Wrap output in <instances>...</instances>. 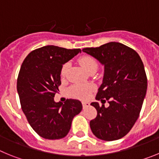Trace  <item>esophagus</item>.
I'll list each match as a JSON object with an SVG mask.
<instances>
[{
    "label": "esophagus",
    "mask_w": 159,
    "mask_h": 159,
    "mask_svg": "<svg viewBox=\"0 0 159 159\" xmlns=\"http://www.w3.org/2000/svg\"><path fill=\"white\" fill-rule=\"evenodd\" d=\"M82 105H83V108L85 109V108H87L88 107L90 106V103L88 102H82Z\"/></svg>",
    "instance_id": "34e87169"
}]
</instances>
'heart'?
Returning a JSON list of instances; mask_svg holds the SVG:
<instances>
[{
    "label": "heart",
    "instance_id": "b5f03b06",
    "mask_svg": "<svg viewBox=\"0 0 159 159\" xmlns=\"http://www.w3.org/2000/svg\"><path fill=\"white\" fill-rule=\"evenodd\" d=\"M79 63L81 65V67L87 71H89L92 67L96 66L97 63L93 57L90 56H84L79 59ZM69 64L66 63L63 64L61 70H60V75L61 77H64L67 73V68H68ZM94 90V86L92 84H75L69 88V94L71 96L74 98L81 99H86L89 97L90 94Z\"/></svg>",
    "mask_w": 159,
    "mask_h": 159
}]
</instances>
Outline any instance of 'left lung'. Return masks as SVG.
Instances as JSON below:
<instances>
[{
  "instance_id": "obj_1",
  "label": "left lung",
  "mask_w": 159,
  "mask_h": 159,
  "mask_svg": "<svg viewBox=\"0 0 159 159\" xmlns=\"http://www.w3.org/2000/svg\"><path fill=\"white\" fill-rule=\"evenodd\" d=\"M104 65L102 84L91 103L97 116L90 122L98 139L114 141L124 137L139 116L147 89V78L141 58L134 49L118 42L83 48ZM107 100L109 107L103 103Z\"/></svg>"
}]
</instances>
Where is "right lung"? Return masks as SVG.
Returning <instances> with one entry per match:
<instances>
[{"instance_id":"right-lung-1","label":"right lung","mask_w":159,"mask_h":159,"mask_svg":"<svg viewBox=\"0 0 159 159\" xmlns=\"http://www.w3.org/2000/svg\"><path fill=\"white\" fill-rule=\"evenodd\" d=\"M81 52L47 45L31 52L22 63L16 88L21 109L32 129L46 139H60L69 132L73 118L82 111L77 99L56 102L54 96L61 84L63 64Z\"/></svg>"}]
</instances>
